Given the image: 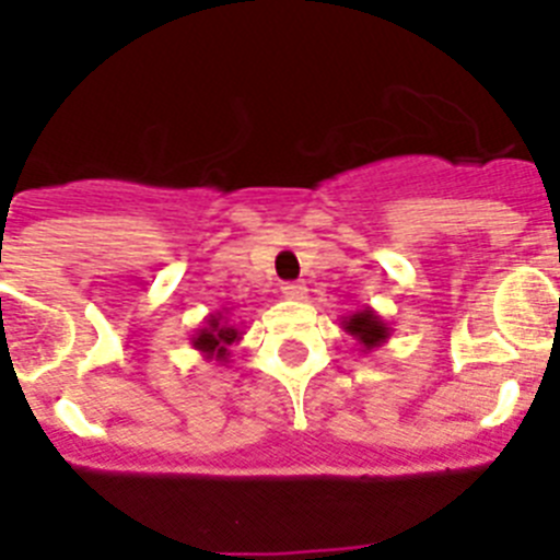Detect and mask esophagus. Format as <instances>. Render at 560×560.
Returning a JSON list of instances; mask_svg holds the SVG:
<instances>
[{
  "mask_svg": "<svg viewBox=\"0 0 560 560\" xmlns=\"http://www.w3.org/2000/svg\"><path fill=\"white\" fill-rule=\"evenodd\" d=\"M305 294H308V289L303 283H283V296H289V300H305Z\"/></svg>",
  "mask_w": 560,
  "mask_h": 560,
  "instance_id": "obj_1",
  "label": "esophagus"
}]
</instances>
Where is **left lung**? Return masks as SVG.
Wrapping results in <instances>:
<instances>
[{"instance_id": "8db88e82", "label": "left lung", "mask_w": 560, "mask_h": 560, "mask_svg": "<svg viewBox=\"0 0 560 560\" xmlns=\"http://www.w3.org/2000/svg\"><path fill=\"white\" fill-rule=\"evenodd\" d=\"M341 328H345V334L353 336L355 345H359V353H373L384 341H389V334H393V328L370 305L341 316Z\"/></svg>"}]
</instances>
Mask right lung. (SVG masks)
<instances>
[{"mask_svg": "<svg viewBox=\"0 0 560 560\" xmlns=\"http://www.w3.org/2000/svg\"><path fill=\"white\" fill-rule=\"evenodd\" d=\"M244 339V330L241 325H235L230 319V308H221L215 314H210L205 319L196 334H192L190 345L205 355L207 361H219V364H230L232 345Z\"/></svg>", "mask_w": 560, "mask_h": 560, "instance_id": "add662e5", "label": "right lung"}]
</instances>
